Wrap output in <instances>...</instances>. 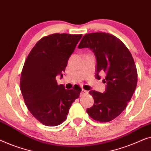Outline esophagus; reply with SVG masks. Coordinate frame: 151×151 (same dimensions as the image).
<instances>
[{"instance_id": "esophagus-1", "label": "esophagus", "mask_w": 151, "mask_h": 151, "mask_svg": "<svg viewBox=\"0 0 151 151\" xmlns=\"http://www.w3.org/2000/svg\"><path fill=\"white\" fill-rule=\"evenodd\" d=\"M88 91L85 90H81V96H83V95H86V94H88Z\"/></svg>"}]
</instances>
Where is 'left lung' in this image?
Masks as SVG:
<instances>
[{
	"label": "left lung",
	"instance_id": "obj_1",
	"mask_svg": "<svg viewBox=\"0 0 151 151\" xmlns=\"http://www.w3.org/2000/svg\"><path fill=\"white\" fill-rule=\"evenodd\" d=\"M78 48L94 52L97 79L101 78L99 73H106L105 92L90 91L94 103L87 113L98 122H110L125 109L136 88L137 72L132 55L120 40L108 33H87Z\"/></svg>",
	"mask_w": 151,
	"mask_h": 151
}]
</instances>
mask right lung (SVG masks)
<instances>
[{
	"instance_id": "add662e5",
	"label": "right lung",
	"mask_w": 151,
	"mask_h": 151,
	"mask_svg": "<svg viewBox=\"0 0 151 151\" xmlns=\"http://www.w3.org/2000/svg\"><path fill=\"white\" fill-rule=\"evenodd\" d=\"M81 34L54 33L38 41L25 60L20 76V90L31 114L42 124L55 127L67 119L72 104L81 88L65 90L56 76L65 72L68 61Z\"/></svg>"
}]
</instances>
